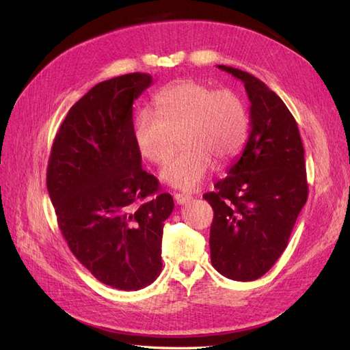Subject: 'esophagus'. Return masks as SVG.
Returning <instances> with one entry per match:
<instances>
[{
  "label": "esophagus",
  "mask_w": 350,
  "mask_h": 350,
  "mask_svg": "<svg viewBox=\"0 0 350 350\" xmlns=\"http://www.w3.org/2000/svg\"><path fill=\"white\" fill-rule=\"evenodd\" d=\"M191 198H192V197H191V196H188V194H174V200H176V203H177V204H185V203H188Z\"/></svg>",
  "instance_id": "obj_1"
}]
</instances>
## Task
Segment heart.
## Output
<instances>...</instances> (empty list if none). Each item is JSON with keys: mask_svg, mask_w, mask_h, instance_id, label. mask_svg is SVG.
<instances>
[{"mask_svg": "<svg viewBox=\"0 0 350 350\" xmlns=\"http://www.w3.org/2000/svg\"><path fill=\"white\" fill-rule=\"evenodd\" d=\"M154 113L139 111L133 139L141 156L154 165L165 163L180 133L183 150L161 171L170 187L194 191L215 168L241 152L250 131L243 100L232 90H213L194 79L163 88L153 99Z\"/></svg>", "mask_w": 350, "mask_h": 350, "instance_id": "1", "label": "heart"}]
</instances>
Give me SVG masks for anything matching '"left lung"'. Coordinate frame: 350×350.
Wrapping results in <instances>:
<instances>
[{
	"mask_svg": "<svg viewBox=\"0 0 350 350\" xmlns=\"http://www.w3.org/2000/svg\"><path fill=\"white\" fill-rule=\"evenodd\" d=\"M218 69L241 79L250 107V137L241 158L215 191L203 196L213 209L211 260L234 281L262 277L286 250L308 197L298 124L286 103L251 73Z\"/></svg>",
	"mask_w": 350,
	"mask_h": 350,
	"instance_id": "1",
	"label": "left lung"
}]
</instances>
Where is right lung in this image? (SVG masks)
<instances>
[{
    "mask_svg": "<svg viewBox=\"0 0 350 350\" xmlns=\"http://www.w3.org/2000/svg\"><path fill=\"white\" fill-rule=\"evenodd\" d=\"M150 85L139 72L96 84L69 109L48 162V192L70 251L118 290L159 277L163 221L174 209L141 168L133 139V100Z\"/></svg>",
    "mask_w": 350,
    "mask_h": 350,
    "instance_id": "right-lung-1",
    "label": "right lung"
}]
</instances>
